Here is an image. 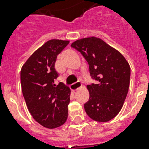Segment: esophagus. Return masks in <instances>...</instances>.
Returning <instances> with one entry per match:
<instances>
[{
    "label": "esophagus",
    "mask_w": 149,
    "mask_h": 149,
    "mask_svg": "<svg viewBox=\"0 0 149 149\" xmlns=\"http://www.w3.org/2000/svg\"><path fill=\"white\" fill-rule=\"evenodd\" d=\"M82 86V84L80 82H77L75 84H72L71 86H70V88L72 89V91H77L78 89H79Z\"/></svg>",
    "instance_id": "esophagus-1"
}]
</instances>
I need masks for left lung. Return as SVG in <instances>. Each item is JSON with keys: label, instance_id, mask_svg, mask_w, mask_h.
I'll return each mask as SVG.
<instances>
[{"label": "left lung", "instance_id": "left-lung-1", "mask_svg": "<svg viewBox=\"0 0 149 149\" xmlns=\"http://www.w3.org/2000/svg\"><path fill=\"white\" fill-rule=\"evenodd\" d=\"M71 47L83 55L89 64L91 77L97 80L86 86L90 98L84 104L86 113L96 121L111 120L120 112L127 97L129 64L120 52L99 38L78 39Z\"/></svg>", "mask_w": 149, "mask_h": 149}]
</instances>
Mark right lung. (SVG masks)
I'll list each match as a JSON object with an SVG mask.
<instances>
[{
	"mask_svg": "<svg viewBox=\"0 0 149 149\" xmlns=\"http://www.w3.org/2000/svg\"><path fill=\"white\" fill-rule=\"evenodd\" d=\"M69 41L51 39L38 48L22 65L21 84L29 112L43 127L56 128L66 121L70 89L54 83L58 77L55 63Z\"/></svg>",
	"mask_w": 149,
	"mask_h": 149,
	"instance_id": "right-lung-1",
	"label": "right lung"
}]
</instances>
